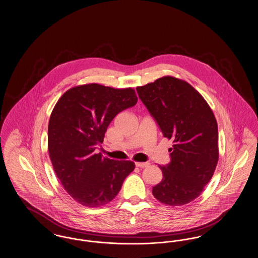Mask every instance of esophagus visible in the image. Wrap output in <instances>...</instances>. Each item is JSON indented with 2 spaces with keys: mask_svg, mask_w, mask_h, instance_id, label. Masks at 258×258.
<instances>
[{
  "mask_svg": "<svg viewBox=\"0 0 258 258\" xmlns=\"http://www.w3.org/2000/svg\"><path fill=\"white\" fill-rule=\"evenodd\" d=\"M135 165L137 167H141V168H144V167H147L150 165L149 162H135Z\"/></svg>",
  "mask_w": 258,
  "mask_h": 258,
  "instance_id": "obj_1",
  "label": "esophagus"
}]
</instances>
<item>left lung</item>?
<instances>
[{
    "label": "left lung",
    "instance_id": "obj_1",
    "mask_svg": "<svg viewBox=\"0 0 258 258\" xmlns=\"http://www.w3.org/2000/svg\"><path fill=\"white\" fill-rule=\"evenodd\" d=\"M136 91L163 136L173 140L171 162L160 165L162 180L153 195L169 206H183L200 196L219 160V133L210 105L186 81L163 76Z\"/></svg>",
    "mask_w": 258,
    "mask_h": 258
}]
</instances>
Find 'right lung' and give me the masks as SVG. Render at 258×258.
Here are the masks:
<instances>
[{
  "label": "right lung",
  "instance_id": "1",
  "mask_svg": "<svg viewBox=\"0 0 258 258\" xmlns=\"http://www.w3.org/2000/svg\"><path fill=\"white\" fill-rule=\"evenodd\" d=\"M137 102L135 89L97 83L71 88L54 106L48 123V152L63 188L83 206L97 208L112 201L132 160L102 158L95 153L114 117Z\"/></svg>",
  "mask_w": 258,
  "mask_h": 258
}]
</instances>
